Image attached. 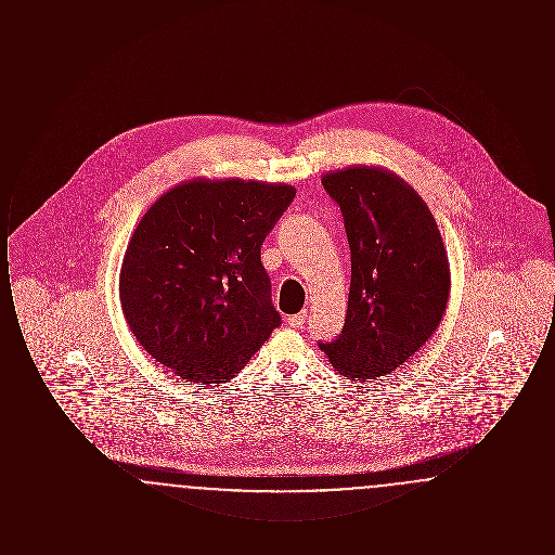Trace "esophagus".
Returning <instances> with one entry per match:
<instances>
[{"label":"esophagus","mask_w":555,"mask_h":555,"mask_svg":"<svg viewBox=\"0 0 555 555\" xmlns=\"http://www.w3.org/2000/svg\"><path fill=\"white\" fill-rule=\"evenodd\" d=\"M304 322H306V312L287 317V324H289L291 328H299V326H304Z\"/></svg>","instance_id":"1"}]
</instances>
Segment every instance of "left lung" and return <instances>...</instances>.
<instances>
[{"label": "left lung", "instance_id": "obj_1", "mask_svg": "<svg viewBox=\"0 0 555 555\" xmlns=\"http://www.w3.org/2000/svg\"><path fill=\"white\" fill-rule=\"evenodd\" d=\"M351 251L341 335L318 344L344 376L366 380L408 362L446 314L449 262L423 197L393 172L351 166L322 177Z\"/></svg>", "mask_w": 555, "mask_h": 555}]
</instances>
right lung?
I'll return each instance as SVG.
<instances>
[{
    "label": "right lung",
    "mask_w": 555,
    "mask_h": 555,
    "mask_svg": "<svg viewBox=\"0 0 555 555\" xmlns=\"http://www.w3.org/2000/svg\"><path fill=\"white\" fill-rule=\"evenodd\" d=\"M295 186L193 179L143 214L120 304L143 349L186 383H227L281 326L260 260Z\"/></svg>",
    "instance_id": "obj_1"
}]
</instances>
